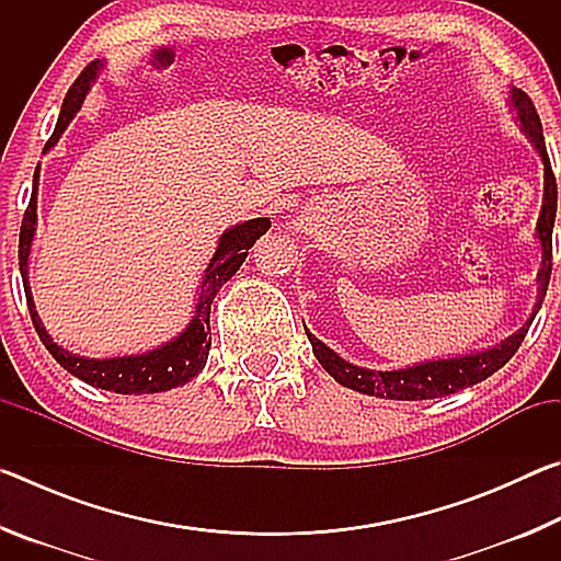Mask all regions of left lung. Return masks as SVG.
Returning a JSON list of instances; mask_svg holds the SVG:
<instances>
[{
	"mask_svg": "<svg viewBox=\"0 0 561 561\" xmlns=\"http://www.w3.org/2000/svg\"><path fill=\"white\" fill-rule=\"evenodd\" d=\"M510 108L515 111V121L519 123V130L529 138V144L537 148L539 158L545 163V195H542V210L537 217V240L542 247V267L537 272V301L531 309L525 327L517 329L515 334L500 341L497 346L474 351V354L453 356V358H438V360H423V364H413L405 368H396V371H374V368L354 366L346 358H341L334 348H329L324 341H319L314 334L307 336L311 341V351L319 358V364L324 366L329 376H334V381L351 388V391L376 396V398H391V401H428V398H443L450 393H458L462 388L474 386L485 381L488 376L500 371L507 360L515 356L522 341H525L527 331L535 321L537 311L542 309L545 294L549 287V277H552V230H554V217H557V180L549 165L547 146H545V133L542 121H539L535 103L522 89H510Z\"/></svg>",
	"mask_w": 561,
	"mask_h": 561,
	"instance_id": "8db88e82",
	"label": "left lung"
}]
</instances>
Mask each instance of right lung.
<instances>
[{
    "mask_svg": "<svg viewBox=\"0 0 561 561\" xmlns=\"http://www.w3.org/2000/svg\"><path fill=\"white\" fill-rule=\"evenodd\" d=\"M101 69L103 64L93 61L83 69L79 79L73 81V87L64 99V106L59 113V121H56L51 138L46 140L44 153L59 144L61 133L66 130V126H69L76 113L81 111V103L87 99L91 83L96 81ZM36 193H39V165L34 170L30 207H26L22 230H19V272H22L26 307H30L32 324L36 329V334H39L42 344L49 348V354L59 360L71 376L81 378L83 383L103 388V391H111V393H123V396L160 393V391H170V388H178V386H185L187 381H193V378L205 368L207 354H210V344H213L210 307L217 297V291H220L222 284L227 279H232L234 272L242 267V262L247 260V250H250V247L270 230L272 225L270 217H254V220L234 225L220 234L217 250L203 274L195 314L175 339L165 341L163 346L146 351V354L87 358V356L71 354L69 348L56 344V341L49 336V331L44 329L39 314H36L30 277H26V274H30V252H32V242L36 232Z\"/></svg>",
    "mask_w": 561,
    "mask_h": 561,
    "instance_id": "1",
    "label": "right lung"
}]
</instances>
